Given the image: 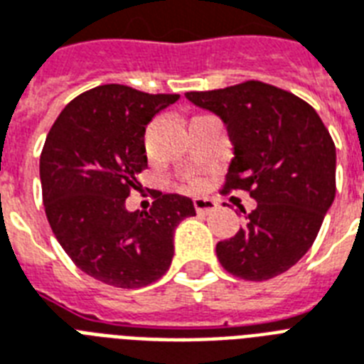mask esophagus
<instances>
[{
    "label": "esophagus",
    "instance_id": "obj_1",
    "mask_svg": "<svg viewBox=\"0 0 364 364\" xmlns=\"http://www.w3.org/2000/svg\"><path fill=\"white\" fill-rule=\"evenodd\" d=\"M193 206H196L197 214H210L212 210H216V200L208 199V197H197L193 199Z\"/></svg>",
    "mask_w": 364,
    "mask_h": 364
}]
</instances>
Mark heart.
I'll return each instance as SVG.
<instances>
[{"instance_id":"b5f03b06","label":"heart","mask_w":364,"mask_h":364,"mask_svg":"<svg viewBox=\"0 0 364 364\" xmlns=\"http://www.w3.org/2000/svg\"><path fill=\"white\" fill-rule=\"evenodd\" d=\"M199 184H200L199 178H191V186H196V188H197V186H199Z\"/></svg>"}]
</instances>
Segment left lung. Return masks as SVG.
Returning a JSON list of instances; mask_svg holds the SVG:
<instances>
[{"label":"left lung","mask_w":364,"mask_h":364,"mask_svg":"<svg viewBox=\"0 0 364 364\" xmlns=\"http://www.w3.org/2000/svg\"><path fill=\"white\" fill-rule=\"evenodd\" d=\"M193 105L220 116L232 154L223 193L257 200L235 237L216 244L228 272L263 282L286 272L318 237L336 193V150L318 112L291 92L259 80L188 92Z\"/></svg>","instance_id":"1"}]
</instances>
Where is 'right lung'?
<instances>
[{"mask_svg": "<svg viewBox=\"0 0 364 364\" xmlns=\"http://www.w3.org/2000/svg\"><path fill=\"white\" fill-rule=\"evenodd\" d=\"M178 97L105 84L75 97L46 135L39 174L48 223L73 263L103 284L136 289L159 280L174 229L196 216L178 193H159L148 212L126 208L148 167L146 126Z\"/></svg>", "mask_w": 364, "mask_h": 364, "instance_id": "add662e5", "label": "right lung"}]
</instances>
